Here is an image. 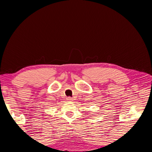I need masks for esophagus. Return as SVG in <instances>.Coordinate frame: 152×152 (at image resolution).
Returning a JSON list of instances; mask_svg holds the SVG:
<instances>
[{
  "mask_svg": "<svg viewBox=\"0 0 152 152\" xmlns=\"http://www.w3.org/2000/svg\"><path fill=\"white\" fill-rule=\"evenodd\" d=\"M67 99H68V101H71L72 98L71 97H68V98H67Z\"/></svg>",
  "mask_w": 152,
  "mask_h": 152,
  "instance_id": "1",
  "label": "esophagus"
}]
</instances>
